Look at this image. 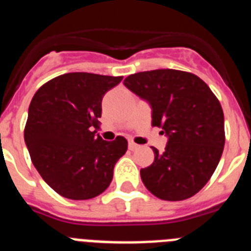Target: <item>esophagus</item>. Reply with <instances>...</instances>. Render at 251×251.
<instances>
[{"label": "esophagus", "instance_id": "34e87169", "mask_svg": "<svg viewBox=\"0 0 251 251\" xmlns=\"http://www.w3.org/2000/svg\"><path fill=\"white\" fill-rule=\"evenodd\" d=\"M138 147H140V146H138L137 143H134L133 141H130V142L128 143V149H129L130 151H134V150H137V149H138Z\"/></svg>", "mask_w": 251, "mask_h": 251}]
</instances>
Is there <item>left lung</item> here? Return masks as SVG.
I'll use <instances>...</instances> for the list:
<instances>
[{
    "mask_svg": "<svg viewBox=\"0 0 251 251\" xmlns=\"http://www.w3.org/2000/svg\"><path fill=\"white\" fill-rule=\"evenodd\" d=\"M124 85L149 101L152 126L168 136L162 153L141 169L145 187L164 201H184L208 183L225 146L221 104L198 76L177 70L130 75Z\"/></svg>",
    "mask_w": 251,
    "mask_h": 251,
    "instance_id": "obj_1",
    "label": "left lung"
}]
</instances>
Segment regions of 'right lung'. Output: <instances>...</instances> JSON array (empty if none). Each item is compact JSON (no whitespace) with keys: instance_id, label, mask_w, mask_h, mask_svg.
I'll return each mask as SVG.
<instances>
[{"instance_id":"add662e5","label":"right lung","mask_w":251,"mask_h":251,"mask_svg":"<svg viewBox=\"0 0 251 251\" xmlns=\"http://www.w3.org/2000/svg\"><path fill=\"white\" fill-rule=\"evenodd\" d=\"M122 78L64 74L44 83L33 96L24 140L43 180L59 196L91 199L110 185L128 142L122 136L104 141L94 128L99 127L102 98Z\"/></svg>"}]
</instances>
